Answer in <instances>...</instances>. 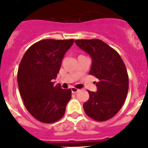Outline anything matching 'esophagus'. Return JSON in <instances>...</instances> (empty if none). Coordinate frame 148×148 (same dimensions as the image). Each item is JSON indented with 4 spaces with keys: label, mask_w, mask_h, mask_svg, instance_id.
Returning a JSON list of instances; mask_svg holds the SVG:
<instances>
[{
    "label": "esophagus",
    "mask_w": 148,
    "mask_h": 148,
    "mask_svg": "<svg viewBox=\"0 0 148 148\" xmlns=\"http://www.w3.org/2000/svg\"><path fill=\"white\" fill-rule=\"evenodd\" d=\"M71 91L73 93H77V92L80 91V89H77V88H75V87H71Z\"/></svg>",
    "instance_id": "esophagus-1"
}]
</instances>
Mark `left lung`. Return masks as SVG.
Wrapping results in <instances>:
<instances>
[{"label":"left lung","instance_id":"obj_1","mask_svg":"<svg viewBox=\"0 0 148 148\" xmlns=\"http://www.w3.org/2000/svg\"><path fill=\"white\" fill-rule=\"evenodd\" d=\"M75 43L91 56L89 74L99 80L97 92L88 91L84 111L99 122L112 118L123 105L129 89L126 65L118 53L101 40H76Z\"/></svg>","mask_w":148,"mask_h":148}]
</instances>
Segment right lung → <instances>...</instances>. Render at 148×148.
Segmentation results:
<instances>
[{
	"mask_svg": "<svg viewBox=\"0 0 148 148\" xmlns=\"http://www.w3.org/2000/svg\"><path fill=\"white\" fill-rule=\"evenodd\" d=\"M74 41L42 40L31 46L21 60L17 74L19 92L26 109L40 122L52 123L64 116L71 90L55 85L53 80Z\"/></svg>",
	"mask_w": 148,
	"mask_h": 148,
	"instance_id": "1",
	"label": "right lung"
}]
</instances>
